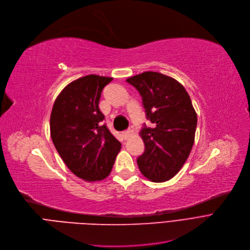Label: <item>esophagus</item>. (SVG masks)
Wrapping results in <instances>:
<instances>
[{
	"label": "esophagus",
	"mask_w": 250,
	"mask_h": 250,
	"mask_svg": "<svg viewBox=\"0 0 250 250\" xmlns=\"http://www.w3.org/2000/svg\"><path fill=\"white\" fill-rule=\"evenodd\" d=\"M131 135H132V131H131V130H127V131H125V132L123 133V136H124L125 139L130 138V136H131Z\"/></svg>",
	"instance_id": "obj_1"
}]
</instances>
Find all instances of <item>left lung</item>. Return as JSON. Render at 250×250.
<instances>
[{
	"instance_id": "obj_1",
	"label": "left lung",
	"mask_w": 250,
	"mask_h": 250,
	"mask_svg": "<svg viewBox=\"0 0 250 250\" xmlns=\"http://www.w3.org/2000/svg\"><path fill=\"white\" fill-rule=\"evenodd\" d=\"M126 81L139 91L153 124L139 132L146 149L138 168L152 182L168 181L181 170L194 144L197 115L191 100L180 82L159 72L146 71Z\"/></svg>"
}]
</instances>
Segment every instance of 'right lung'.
<instances>
[{
	"label": "right lung",
	"instance_id": "1",
	"mask_svg": "<svg viewBox=\"0 0 250 250\" xmlns=\"http://www.w3.org/2000/svg\"><path fill=\"white\" fill-rule=\"evenodd\" d=\"M113 77L86 75L70 82L57 97L51 113L53 144L69 170L87 182L104 180L112 171L120 141L102 125L103 88Z\"/></svg>",
	"mask_w": 250,
	"mask_h": 250
}]
</instances>
